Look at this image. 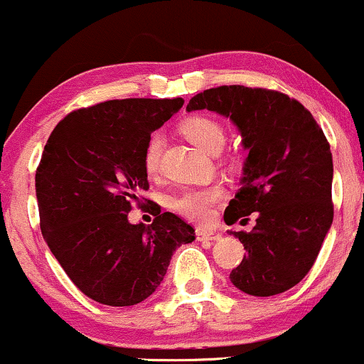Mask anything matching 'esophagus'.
Instances as JSON below:
<instances>
[{
  "label": "esophagus",
  "mask_w": 364,
  "mask_h": 364,
  "mask_svg": "<svg viewBox=\"0 0 364 364\" xmlns=\"http://www.w3.org/2000/svg\"><path fill=\"white\" fill-rule=\"evenodd\" d=\"M196 238L199 242H218L221 238V235L213 230H196Z\"/></svg>",
  "instance_id": "esophagus-1"
}]
</instances>
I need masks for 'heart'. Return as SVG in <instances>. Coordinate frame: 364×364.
<instances>
[{
	"mask_svg": "<svg viewBox=\"0 0 364 364\" xmlns=\"http://www.w3.org/2000/svg\"><path fill=\"white\" fill-rule=\"evenodd\" d=\"M182 134L196 144L199 149L215 155L223 148L226 132L216 119L208 115H194L181 124ZM161 149H164V138L160 134H153L148 139L144 148V168L148 173H156L160 166ZM223 189L220 186H211L206 189L186 191L183 194L175 198L173 208L178 215L196 223H208L215 213V206L223 199Z\"/></svg>",
	"mask_w": 364,
	"mask_h": 364,
	"instance_id": "heart-1",
	"label": "heart"
}]
</instances>
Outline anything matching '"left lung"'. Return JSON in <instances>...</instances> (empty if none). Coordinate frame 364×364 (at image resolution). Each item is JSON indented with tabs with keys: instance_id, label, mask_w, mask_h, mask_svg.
Returning <instances> with one entry per match:
<instances>
[{
	"instance_id": "8db88e82",
	"label": "left lung",
	"mask_w": 364,
	"mask_h": 364,
	"mask_svg": "<svg viewBox=\"0 0 364 364\" xmlns=\"http://www.w3.org/2000/svg\"><path fill=\"white\" fill-rule=\"evenodd\" d=\"M203 109L228 117L249 151L225 221L233 225L252 213L257 220L250 233L228 232L247 250L230 279L252 296L288 291L309 274L334 218L326 134L300 102L266 88L204 90L187 112Z\"/></svg>"
}]
</instances>
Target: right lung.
Instances as JSON below:
<instances>
[{
    "mask_svg": "<svg viewBox=\"0 0 364 364\" xmlns=\"http://www.w3.org/2000/svg\"><path fill=\"white\" fill-rule=\"evenodd\" d=\"M177 98H124L71 112L47 139L36 173L41 230L81 293L131 306L156 291L173 252L194 228L155 206L151 225L129 223L149 189L144 148L182 109Z\"/></svg>",
    "mask_w": 364,
    "mask_h": 364,
    "instance_id": "1",
    "label": "right lung"
}]
</instances>
